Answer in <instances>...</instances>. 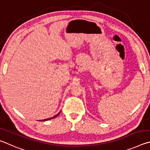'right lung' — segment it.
I'll return each instance as SVG.
<instances>
[{
  "mask_svg": "<svg viewBox=\"0 0 150 150\" xmlns=\"http://www.w3.org/2000/svg\"><path fill=\"white\" fill-rule=\"evenodd\" d=\"M60 112H59V113H58L57 115H54V117H51V118H49V119H44V120H40V121H45V120H51V119H54V118H55V117H57L58 115H59V114H60Z\"/></svg>",
  "mask_w": 150,
  "mask_h": 150,
  "instance_id": "right-lung-1",
  "label": "right lung"
}]
</instances>
